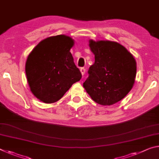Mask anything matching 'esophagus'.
Listing matches in <instances>:
<instances>
[{
  "instance_id": "esophagus-1",
  "label": "esophagus",
  "mask_w": 159,
  "mask_h": 159,
  "mask_svg": "<svg viewBox=\"0 0 159 159\" xmlns=\"http://www.w3.org/2000/svg\"><path fill=\"white\" fill-rule=\"evenodd\" d=\"M80 73H81V74L84 75L85 74V69H84V68H80Z\"/></svg>"
}]
</instances>
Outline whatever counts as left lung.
I'll return each mask as SVG.
<instances>
[{
    "instance_id": "8db88e82",
    "label": "left lung",
    "mask_w": 159,
    "mask_h": 159,
    "mask_svg": "<svg viewBox=\"0 0 159 159\" xmlns=\"http://www.w3.org/2000/svg\"><path fill=\"white\" fill-rule=\"evenodd\" d=\"M89 47L95 55V63L89 68V76L83 86L98 104H115L129 93L134 84V57L116 42L90 39Z\"/></svg>"
}]
</instances>
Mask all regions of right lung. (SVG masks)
<instances>
[{
  "label": "right lung",
  "instance_id": "right-lung-1",
  "mask_svg": "<svg viewBox=\"0 0 159 159\" xmlns=\"http://www.w3.org/2000/svg\"><path fill=\"white\" fill-rule=\"evenodd\" d=\"M74 40L64 34L42 40L30 53L25 73L30 90L44 103L61 99L82 75L75 66L70 50Z\"/></svg>",
  "mask_w": 159,
  "mask_h": 159
}]
</instances>
